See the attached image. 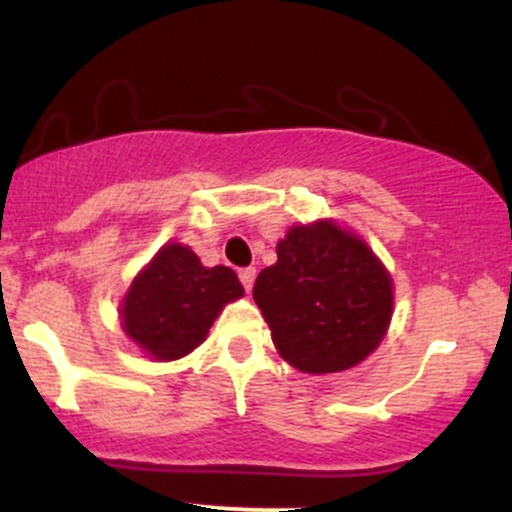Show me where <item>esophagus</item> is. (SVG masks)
I'll return each mask as SVG.
<instances>
[{"instance_id":"obj_1","label":"esophagus","mask_w":512,"mask_h":512,"mask_svg":"<svg viewBox=\"0 0 512 512\" xmlns=\"http://www.w3.org/2000/svg\"><path fill=\"white\" fill-rule=\"evenodd\" d=\"M238 276H240V284L245 286V291H250L252 284H255L257 269H255V267H245V269H240Z\"/></svg>"}]
</instances>
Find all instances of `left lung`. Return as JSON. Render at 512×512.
<instances>
[{"label":"left lung","mask_w":512,"mask_h":512,"mask_svg":"<svg viewBox=\"0 0 512 512\" xmlns=\"http://www.w3.org/2000/svg\"><path fill=\"white\" fill-rule=\"evenodd\" d=\"M252 289L279 354L303 373H339L383 342L392 281L363 240L330 221L296 226Z\"/></svg>","instance_id":"left-lung-1"}]
</instances>
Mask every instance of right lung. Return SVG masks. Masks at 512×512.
Wrapping results in <instances>:
<instances>
[{
	"instance_id": "right-lung-1",
	"label": "right lung",
	"mask_w": 512,
	"mask_h": 512,
	"mask_svg": "<svg viewBox=\"0 0 512 512\" xmlns=\"http://www.w3.org/2000/svg\"><path fill=\"white\" fill-rule=\"evenodd\" d=\"M240 296L233 269L202 267L195 252L173 243L129 286L122 325L156 361H173L202 344L223 305Z\"/></svg>"
}]
</instances>
